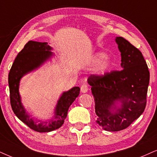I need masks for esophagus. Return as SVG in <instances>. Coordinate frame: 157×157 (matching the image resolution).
Returning <instances> with one entry per match:
<instances>
[{"instance_id": "34e87169", "label": "esophagus", "mask_w": 157, "mask_h": 157, "mask_svg": "<svg viewBox=\"0 0 157 157\" xmlns=\"http://www.w3.org/2000/svg\"><path fill=\"white\" fill-rule=\"evenodd\" d=\"M80 90H81V92H82V93H87V92H88V85L85 84V83L82 84V85H81Z\"/></svg>"}]
</instances>
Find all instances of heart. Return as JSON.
Listing matches in <instances>:
<instances>
[{
  "label": "heart",
  "mask_w": 157,
  "mask_h": 157,
  "mask_svg": "<svg viewBox=\"0 0 157 157\" xmlns=\"http://www.w3.org/2000/svg\"><path fill=\"white\" fill-rule=\"evenodd\" d=\"M94 62L97 64L95 72L96 75H104L111 67V62L109 59L106 57V54L104 52H98L95 55L93 59Z\"/></svg>",
  "instance_id": "obj_1"
}]
</instances>
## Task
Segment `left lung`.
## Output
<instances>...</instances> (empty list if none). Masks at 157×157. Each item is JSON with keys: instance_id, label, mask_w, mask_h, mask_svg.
Wrapping results in <instances>:
<instances>
[{"instance_id": "left-lung-1", "label": "left lung", "mask_w": 157, "mask_h": 157, "mask_svg": "<svg viewBox=\"0 0 157 157\" xmlns=\"http://www.w3.org/2000/svg\"><path fill=\"white\" fill-rule=\"evenodd\" d=\"M115 41L121 53L122 69L103 76L91 75L88 79L96 122L110 132L127 128L143 114L150 77L142 53L122 37H117Z\"/></svg>"}]
</instances>
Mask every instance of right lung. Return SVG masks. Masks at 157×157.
<instances>
[{
  "label": "right lung",
  "instance_id": "1",
  "mask_svg": "<svg viewBox=\"0 0 157 157\" xmlns=\"http://www.w3.org/2000/svg\"><path fill=\"white\" fill-rule=\"evenodd\" d=\"M48 43L30 40L18 53L9 74L10 102L16 116L29 128L39 132H48L61 127L71 104L80 94V88L74 87L62 93L58 100L53 117L45 121L35 120L28 114L21 101L19 88L21 77L39 68L53 56Z\"/></svg>",
  "mask_w": 157,
  "mask_h": 157
}]
</instances>
